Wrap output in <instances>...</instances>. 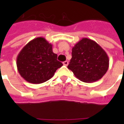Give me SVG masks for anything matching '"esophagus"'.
Instances as JSON below:
<instances>
[{"label": "esophagus", "instance_id": "obj_1", "mask_svg": "<svg viewBox=\"0 0 124 124\" xmlns=\"http://www.w3.org/2000/svg\"><path fill=\"white\" fill-rule=\"evenodd\" d=\"M63 64H64V66H67L68 65V61H64V62H63Z\"/></svg>", "mask_w": 124, "mask_h": 124}]
</instances>
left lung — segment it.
I'll return each instance as SVG.
<instances>
[{"instance_id":"1","label":"left lung","mask_w":124,"mask_h":124,"mask_svg":"<svg viewBox=\"0 0 124 124\" xmlns=\"http://www.w3.org/2000/svg\"><path fill=\"white\" fill-rule=\"evenodd\" d=\"M72 58L68 66L76 77L91 83L103 77L109 68L106 52L95 41L83 38L72 48Z\"/></svg>"}]
</instances>
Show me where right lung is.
I'll use <instances>...</instances> for the list:
<instances>
[{
	"mask_svg": "<svg viewBox=\"0 0 124 124\" xmlns=\"http://www.w3.org/2000/svg\"><path fill=\"white\" fill-rule=\"evenodd\" d=\"M63 66L53 52L52 44L44 38L37 37L27 44L16 58L17 70L25 80L38 84L49 80Z\"/></svg>",
	"mask_w": 124,
	"mask_h": 124,
	"instance_id": "add662e5",
	"label": "right lung"
}]
</instances>
